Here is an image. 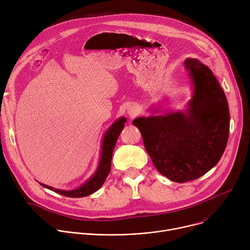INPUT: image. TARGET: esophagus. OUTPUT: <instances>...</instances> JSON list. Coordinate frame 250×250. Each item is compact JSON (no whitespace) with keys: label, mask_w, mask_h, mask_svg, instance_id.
<instances>
[{"label":"esophagus","mask_w":250,"mask_h":250,"mask_svg":"<svg viewBox=\"0 0 250 250\" xmlns=\"http://www.w3.org/2000/svg\"><path fill=\"white\" fill-rule=\"evenodd\" d=\"M127 112H128V114L130 116H135L137 114V112H138V111H137V106L136 105H131L130 107H128Z\"/></svg>","instance_id":"obj_1"}]
</instances>
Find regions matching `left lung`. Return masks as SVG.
I'll return each instance as SVG.
<instances>
[{
	"instance_id": "obj_1",
	"label": "left lung",
	"mask_w": 250,
	"mask_h": 250,
	"mask_svg": "<svg viewBox=\"0 0 250 250\" xmlns=\"http://www.w3.org/2000/svg\"><path fill=\"white\" fill-rule=\"evenodd\" d=\"M185 68L193 86L185 112L133 121L156 169L177 183L199 179L212 169L226 150L229 134L227 96L216 77L195 59H187Z\"/></svg>"
}]
</instances>
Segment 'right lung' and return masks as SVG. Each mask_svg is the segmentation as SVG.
Listing matches in <instances>:
<instances>
[{
	"instance_id": "add662e5",
	"label": "right lung",
	"mask_w": 250,
	"mask_h": 250,
	"mask_svg": "<svg viewBox=\"0 0 250 250\" xmlns=\"http://www.w3.org/2000/svg\"><path fill=\"white\" fill-rule=\"evenodd\" d=\"M125 122H126L125 118H120L116 120L105 133V136L103 138V143H102L100 161L98 164L97 170L95 171L93 176L90 179H88L84 184L72 190H63V189L54 188L44 184H41V185L50 190H53L55 192L60 193V195H62L68 198H83L95 192L97 189H99L102 187L107 176L110 173L111 159H112L113 150L116 145L118 137L124 128Z\"/></svg>"
}]
</instances>
